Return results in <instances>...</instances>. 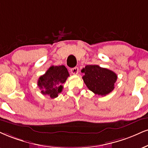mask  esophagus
I'll list each match as a JSON object with an SVG mask.
<instances>
[{
	"label": "esophagus",
	"mask_w": 148,
	"mask_h": 148,
	"mask_svg": "<svg viewBox=\"0 0 148 148\" xmlns=\"http://www.w3.org/2000/svg\"><path fill=\"white\" fill-rule=\"evenodd\" d=\"M78 71H79V69L77 67H74V68L71 69V73L73 75H77L78 73Z\"/></svg>",
	"instance_id": "esophagus-1"
}]
</instances>
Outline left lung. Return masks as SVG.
Wrapping results in <instances>:
<instances>
[{
    "label": "left lung",
    "instance_id": "1",
    "mask_svg": "<svg viewBox=\"0 0 148 148\" xmlns=\"http://www.w3.org/2000/svg\"><path fill=\"white\" fill-rule=\"evenodd\" d=\"M82 72L85 84L95 94L105 96L114 90L117 75L113 71L98 65H87Z\"/></svg>",
    "mask_w": 148,
    "mask_h": 148
}]
</instances>
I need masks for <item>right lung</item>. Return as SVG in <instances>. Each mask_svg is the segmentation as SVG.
Masks as SVG:
<instances>
[{
	"instance_id": "add662e5",
	"label": "right lung",
	"mask_w": 148,
	"mask_h": 148,
	"mask_svg": "<svg viewBox=\"0 0 148 148\" xmlns=\"http://www.w3.org/2000/svg\"><path fill=\"white\" fill-rule=\"evenodd\" d=\"M69 76L68 70L64 65L51 66L38 80L41 93L49 95L51 99L57 97L62 91V84Z\"/></svg>"
}]
</instances>
